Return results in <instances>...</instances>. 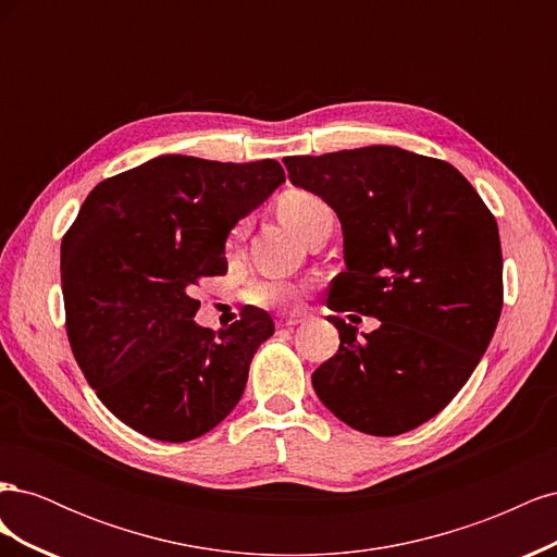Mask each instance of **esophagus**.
<instances>
[{
	"mask_svg": "<svg viewBox=\"0 0 557 557\" xmlns=\"http://www.w3.org/2000/svg\"><path fill=\"white\" fill-rule=\"evenodd\" d=\"M301 323V315H281L278 320H276V327H281V330H293L295 325H299Z\"/></svg>",
	"mask_w": 557,
	"mask_h": 557,
	"instance_id": "34e87169",
	"label": "esophagus"
}]
</instances>
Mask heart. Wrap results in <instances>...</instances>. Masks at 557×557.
<instances>
[{
  "mask_svg": "<svg viewBox=\"0 0 557 557\" xmlns=\"http://www.w3.org/2000/svg\"><path fill=\"white\" fill-rule=\"evenodd\" d=\"M278 215L285 225L305 239V234L318 221L332 215V209L323 197H318L309 190H288L278 199ZM242 234H244V223H239L232 230L227 246L232 248L237 244L242 239ZM246 297L248 301H252V305H260V307H283V305H290V301L297 297V290L285 281H260L250 285Z\"/></svg>",
  "mask_w": 557,
  "mask_h": 557,
  "instance_id": "1",
  "label": "heart"
}]
</instances>
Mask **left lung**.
I'll use <instances>...</instances> for the list:
<instances>
[{
	"label": "left lung",
	"instance_id": "obj_1",
	"mask_svg": "<svg viewBox=\"0 0 557 557\" xmlns=\"http://www.w3.org/2000/svg\"><path fill=\"white\" fill-rule=\"evenodd\" d=\"M288 176L339 215L346 272L327 307L381 320L358 336L339 315V350L313 391L352 430L395 436L460 393L502 313L495 215L453 164L397 146L290 156Z\"/></svg>",
	"mask_w": 557,
	"mask_h": 557
}]
</instances>
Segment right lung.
<instances>
[{
  "label": "right lung",
  "instance_id": "add662e5",
  "mask_svg": "<svg viewBox=\"0 0 557 557\" xmlns=\"http://www.w3.org/2000/svg\"><path fill=\"white\" fill-rule=\"evenodd\" d=\"M285 181L276 160L160 156L97 183L62 237L74 358L104 407L158 442H190L237 407L274 320L195 323V285L227 272L225 239Z\"/></svg>",
  "mask_w": 557,
  "mask_h": 557
}]
</instances>
